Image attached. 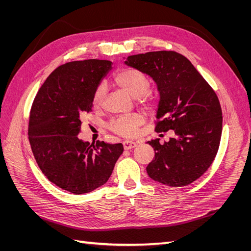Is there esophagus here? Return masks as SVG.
<instances>
[{"label":"esophagus","instance_id":"34e87169","mask_svg":"<svg viewBox=\"0 0 251 251\" xmlns=\"http://www.w3.org/2000/svg\"><path fill=\"white\" fill-rule=\"evenodd\" d=\"M124 148L125 150H131L133 148H135L136 146H137V143L134 142V141H130V140H126L124 141Z\"/></svg>","mask_w":251,"mask_h":251}]
</instances>
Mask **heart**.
<instances>
[{"instance_id": "heart-1", "label": "heart", "mask_w": 251, "mask_h": 251, "mask_svg": "<svg viewBox=\"0 0 251 251\" xmlns=\"http://www.w3.org/2000/svg\"><path fill=\"white\" fill-rule=\"evenodd\" d=\"M113 82L123 89L131 96L138 98L142 104L151 105L154 103V97L148 91L150 89V79L144 73L133 68H124L113 75ZM105 95L103 85H100L93 94V105L98 108L102 103ZM143 117L139 114H133L130 116H121L114 118L110 123V130L115 134L126 138L135 137L138 133V127L143 124Z\"/></svg>"}]
</instances>
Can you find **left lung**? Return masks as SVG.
I'll use <instances>...</instances> for the list:
<instances>
[{"mask_svg":"<svg viewBox=\"0 0 251 251\" xmlns=\"http://www.w3.org/2000/svg\"><path fill=\"white\" fill-rule=\"evenodd\" d=\"M125 64L156 82V132L173 130L175 137L160 144L148 141L155 158L147 166L151 179L169 186H185L208 170L222 134L218 96L189 60L175 51H154L128 56Z\"/></svg>","mask_w":251,"mask_h":251,"instance_id":"obj_1","label":"left lung"}]
</instances>
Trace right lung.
Returning a JSON list of instances; mask_svg holds the SVG:
<instances>
[{
  "label": "right lung",
  "mask_w": 251,
  "mask_h": 251,
  "mask_svg": "<svg viewBox=\"0 0 251 251\" xmlns=\"http://www.w3.org/2000/svg\"><path fill=\"white\" fill-rule=\"evenodd\" d=\"M112 69V62H70L53 71L37 92L29 118V142L37 165L49 181L82 195L103 185L112 175L121 143L78 137L81 119L92 111L93 94Z\"/></svg>",
  "instance_id": "right-lung-1"
}]
</instances>
